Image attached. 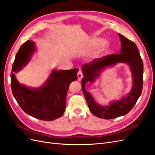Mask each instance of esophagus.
Instances as JSON below:
<instances>
[{
	"label": "esophagus",
	"mask_w": 155,
	"mask_h": 155,
	"mask_svg": "<svg viewBox=\"0 0 155 155\" xmlns=\"http://www.w3.org/2000/svg\"><path fill=\"white\" fill-rule=\"evenodd\" d=\"M78 78L79 80H81V78H83V73H82V70L81 69H79L78 73Z\"/></svg>",
	"instance_id": "esophagus-1"
}]
</instances>
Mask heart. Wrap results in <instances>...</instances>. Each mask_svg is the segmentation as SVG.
Instances as JSON below:
<instances>
[{
	"label": "heart",
	"instance_id": "1",
	"mask_svg": "<svg viewBox=\"0 0 155 155\" xmlns=\"http://www.w3.org/2000/svg\"><path fill=\"white\" fill-rule=\"evenodd\" d=\"M98 46L97 53V54H101L104 51L107 50V48L109 46V43L107 41H102L100 38H92L88 42V47L90 49H94L96 48Z\"/></svg>",
	"mask_w": 155,
	"mask_h": 155
}]
</instances>
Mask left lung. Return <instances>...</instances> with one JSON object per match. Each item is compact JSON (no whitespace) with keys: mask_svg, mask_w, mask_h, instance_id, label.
Segmentation results:
<instances>
[{"mask_svg":"<svg viewBox=\"0 0 155 155\" xmlns=\"http://www.w3.org/2000/svg\"><path fill=\"white\" fill-rule=\"evenodd\" d=\"M118 35L121 41L120 54L95 59L89 63L84 64L82 67L84 77L81 79V83L84 96L92 113L101 119L110 120L127 114L136 104L142 91L143 64L138 49L134 42L122 35ZM118 62L129 64L132 73L134 86L126 97L111 102L109 106H101L96 104L90 94L86 91L85 84L87 82L94 81L105 68Z\"/></svg>","mask_w":155,"mask_h":155,"instance_id":"obj_1","label":"left lung"}]
</instances>
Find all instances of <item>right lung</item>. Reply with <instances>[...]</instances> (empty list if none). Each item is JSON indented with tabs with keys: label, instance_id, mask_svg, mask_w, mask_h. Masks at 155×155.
Listing matches in <instances>:
<instances>
[{
	"label": "right lung",
	"instance_id": "1",
	"mask_svg": "<svg viewBox=\"0 0 155 155\" xmlns=\"http://www.w3.org/2000/svg\"><path fill=\"white\" fill-rule=\"evenodd\" d=\"M35 50V43L31 40L26 41L18 50L12 65V91L18 104L26 114L41 120L51 121L63 114L69 85L78 79V69L54 70L42 87H25L18 82L14 72L19 71L28 63Z\"/></svg>",
	"mask_w": 155,
	"mask_h": 155
}]
</instances>
